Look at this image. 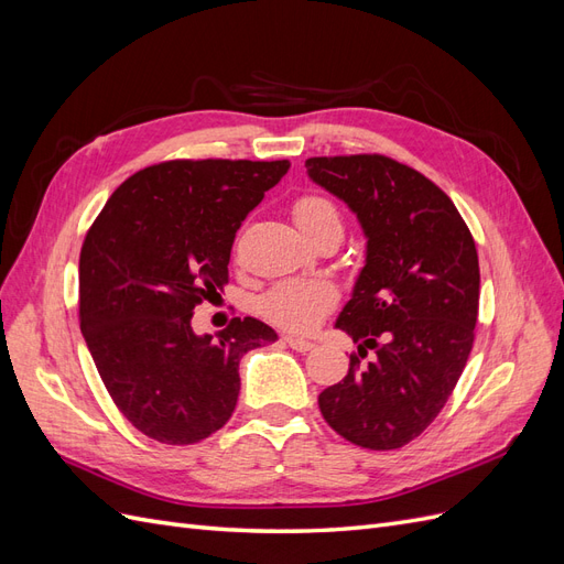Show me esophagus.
<instances>
[{"instance_id": "1", "label": "esophagus", "mask_w": 564, "mask_h": 564, "mask_svg": "<svg viewBox=\"0 0 564 564\" xmlns=\"http://www.w3.org/2000/svg\"><path fill=\"white\" fill-rule=\"evenodd\" d=\"M284 344L292 348V350H296V352H308V350H313V344L311 340H305V338H301V336H284Z\"/></svg>"}]
</instances>
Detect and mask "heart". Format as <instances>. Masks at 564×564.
<instances>
[{
    "mask_svg": "<svg viewBox=\"0 0 564 564\" xmlns=\"http://www.w3.org/2000/svg\"><path fill=\"white\" fill-rule=\"evenodd\" d=\"M294 220L308 237L324 228L340 230V214L327 197L305 195L294 204ZM334 289L324 282H284L263 296L261 311L265 317L289 329H311L317 317L334 303Z\"/></svg>",
    "mask_w": 564,
    "mask_h": 564,
    "instance_id": "heart-1",
    "label": "heart"
}]
</instances>
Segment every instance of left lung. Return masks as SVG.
Listing matches in <instances>:
<instances>
[{"label": "left lung", "mask_w": 564, "mask_h": 564, "mask_svg": "<svg viewBox=\"0 0 564 564\" xmlns=\"http://www.w3.org/2000/svg\"><path fill=\"white\" fill-rule=\"evenodd\" d=\"M308 178L355 214L365 265L334 327L373 360L350 357L319 392L332 429L365 449L419 437L464 371L475 338L480 265L473 235L440 187L383 155L311 158Z\"/></svg>", "instance_id": "1"}]
</instances>
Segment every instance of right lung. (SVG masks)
Returning <instances> with one entry per match:
<instances>
[{"instance_id": "1", "label": "right lung", "mask_w": 564, "mask_h": 564, "mask_svg": "<svg viewBox=\"0 0 564 564\" xmlns=\"http://www.w3.org/2000/svg\"><path fill=\"white\" fill-rule=\"evenodd\" d=\"M289 169L286 160H176L117 187L79 256V324L110 398L166 445L224 429L240 395V357L278 334L237 317L195 334V305L228 282L235 232Z\"/></svg>"}]
</instances>
